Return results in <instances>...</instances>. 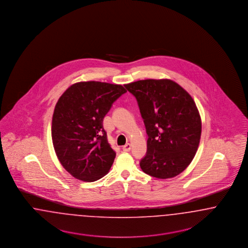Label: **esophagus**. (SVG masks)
Wrapping results in <instances>:
<instances>
[{"label":"esophagus","mask_w":248,"mask_h":248,"mask_svg":"<svg viewBox=\"0 0 248 248\" xmlns=\"http://www.w3.org/2000/svg\"><path fill=\"white\" fill-rule=\"evenodd\" d=\"M130 144L129 143H127V144H125L123 147H122V150L124 152H129L130 150Z\"/></svg>","instance_id":"esophagus-1"}]
</instances>
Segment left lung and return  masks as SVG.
<instances>
[{"mask_svg":"<svg viewBox=\"0 0 248 248\" xmlns=\"http://www.w3.org/2000/svg\"><path fill=\"white\" fill-rule=\"evenodd\" d=\"M125 88L136 98L148 135L142 171L172 178L194 159L201 137V119L193 98L170 79L138 80Z\"/></svg>","mask_w":248,"mask_h":248,"instance_id":"1","label":"left lung"}]
</instances>
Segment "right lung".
<instances>
[{
    "label": "right lung",
    "instance_id": "right-lung-1",
    "mask_svg": "<svg viewBox=\"0 0 248 248\" xmlns=\"http://www.w3.org/2000/svg\"><path fill=\"white\" fill-rule=\"evenodd\" d=\"M126 92L121 85L86 81L73 84L59 98L52 139L59 161L76 179L95 182L109 171L116 152L108 142L103 121Z\"/></svg>",
    "mask_w": 248,
    "mask_h": 248
}]
</instances>
